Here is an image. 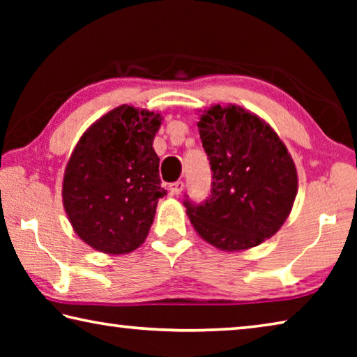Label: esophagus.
I'll return each mask as SVG.
<instances>
[{"label": "esophagus", "mask_w": 357, "mask_h": 357, "mask_svg": "<svg viewBox=\"0 0 357 357\" xmlns=\"http://www.w3.org/2000/svg\"><path fill=\"white\" fill-rule=\"evenodd\" d=\"M183 189H184L183 181H176V183L168 185V192H170L172 195H179L181 190H183Z\"/></svg>", "instance_id": "esophagus-1"}]
</instances>
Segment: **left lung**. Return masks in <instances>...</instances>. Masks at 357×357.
<instances>
[{"mask_svg": "<svg viewBox=\"0 0 357 357\" xmlns=\"http://www.w3.org/2000/svg\"><path fill=\"white\" fill-rule=\"evenodd\" d=\"M213 183L202 203L184 206L198 234L222 250H244L269 239L293 208L298 173L285 144L250 112L215 105L198 123Z\"/></svg>", "mask_w": 357, "mask_h": 357, "instance_id": "8db88e82", "label": "left lung"}]
</instances>
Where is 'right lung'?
Returning <instances> with one entry per match:
<instances>
[{"instance_id":"add662e5","label":"right lung","mask_w":357,"mask_h":357,"mask_svg":"<svg viewBox=\"0 0 357 357\" xmlns=\"http://www.w3.org/2000/svg\"><path fill=\"white\" fill-rule=\"evenodd\" d=\"M160 118L121 105L94 123L66 167L63 202L75 233L93 249L128 253L140 247L167 195L153 148Z\"/></svg>"}]
</instances>
